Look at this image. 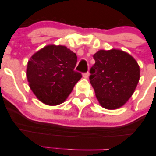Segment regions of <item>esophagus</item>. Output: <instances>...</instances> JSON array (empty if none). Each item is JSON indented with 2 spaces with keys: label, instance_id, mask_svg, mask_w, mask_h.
<instances>
[{
  "label": "esophagus",
  "instance_id": "esophagus-1",
  "mask_svg": "<svg viewBox=\"0 0 156 156\" xmlns=\"http://www.w3.org/2000/svg\"><path fill=\"white\" fill-rule=\"evenodd\" d=\"M89 72H87V73H83V77L84 78H87L89 77Z\"/></svg>",
  "mask_w": 156,
  "mask_h": 156
}]
</instances>
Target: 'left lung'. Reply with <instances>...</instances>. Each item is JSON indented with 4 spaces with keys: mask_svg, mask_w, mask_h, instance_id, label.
Masks as SVG:
<instances>
[{
    "mask_svg": "<svg viewBox=\"0 0 156 156\" xmlns=\"http://www.w3.org/2000/svg\"><path fill=\"white\" fill-rule=\"evenodd\" d=\"M90 83L103 108L117 109L129 100L139 80V66L133 57L120 50H101L93 55Z\"/></svg>",
    "mask_w": 156,
    "mask_h": 156,
    "instance_id": "obj_1",
    "label": "left lung"
}]
</instances>
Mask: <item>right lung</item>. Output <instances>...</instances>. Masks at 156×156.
Here are the masks:
<instances>
[{"label":"right lung","instance_id":"obj_1","mask_svg":"<svg viewBox=\"0 0 156 156\" xmlns=\"http://www.w3.org/2000/svg\"><path fill=\"white\" fill-rule=\"evenodd\" d=\"M76 63V54L65 46H45L28 62L26 76L32 92L44 104L63 103L82 77L75 71Z\"/></svg>","mask_w":156,"mask_h":156}]
</instances>
